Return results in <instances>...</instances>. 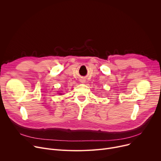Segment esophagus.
I'll return each mask as SVG.
<instances>
[{"instance_id": "1", "label": "esophagus", "mask_w": 161, "mask_h": 161, "mask_svg": "<svg viewBox=\"0 0 161 161\" xmlns=\"http://www.w3.org/2000/svg\"><path fill=\"white\" fill-rule=\"evenodd\" d=\"M80 81H81V82H82V83H83V82H84V81H85V80H80Z\"/></svg>"}]
</instances>
